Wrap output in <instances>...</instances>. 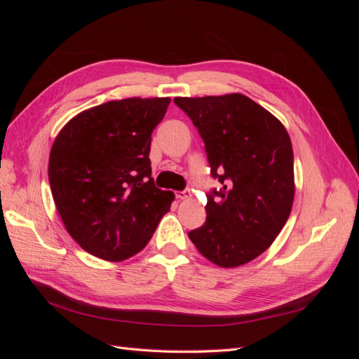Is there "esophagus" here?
Wrapping results in <instances>:
<instances>
[{
	"mask_svg": "<svg viewBox=\"0 0 359 359\" xmlns=\"http://www.w3.org/2000/svg\"><path fill=\"white\" fill-rule=\"evenodd\" d=\"M175 198H177L178 201H186V199H190V198H191V193H190V190L175 191Z\"/></svg>",
	"mask_w": 359,
	"mask_h": 359,
	"instance_id": "esophagus-1",
	"label": "esophagus"
}]
</instances>
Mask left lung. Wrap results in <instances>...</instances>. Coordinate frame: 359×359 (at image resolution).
<instances>
[{
    "instance_id": "left-lung-1",
    "label": "left lung",
    "mask_w": 359,
    "mask_h": 359,
    "mask_svg": "<svg viewBox=\"0 0 359 359\" xmlns=\"http://www.w3.org/2000/svg\"><path fill=\"white\" fill-rule=\"evenodd\" d=\"M173 102L198 128L211 175L222 184L206 196V222L189 238L222 268L248 264L274 243L292 211L295 181L286 128L238 93Z\"/></svg>"
}]
</instances>
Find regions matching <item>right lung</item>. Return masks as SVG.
<instances>
[{
  "label": "right lung",
  "instance_id": "right-lung-1",
  "mask_svg": "<svg viewBox=\"0 0 359 359\" xmlns=\"http://www.w3.org/2000/svg\"><path fill=\"white\" fill-rule=\"evenodd\" d=\"M169 97L112 100L72 118L53 140L49 184L67 232L109 262L148 244L175 199L151 177V135Z\"/></svg>",
  "mask_w": 359,
  "mask_h": 359
}]
</instances>
